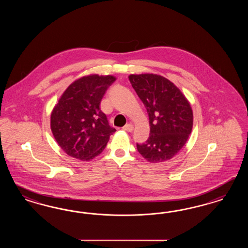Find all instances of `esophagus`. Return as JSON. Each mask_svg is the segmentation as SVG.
Segmentation results:
<instances>
[{
	"label": "esophagus",
	"instance_id": "esophagus-1",
	"mask_svg": "<svg viewBox=\"0 0 248 248\" xmlns=\"http://www.w3.org/2000/svg\"><path fill=\"white\" fill-rule=\"evenodd\" d=\"M124 131H126V132H132L134 130V126L131 124H125L124 127H123Z\"/></svg>",
	"mask_w": 248,
	"mask_h": 248
}]
</instances>
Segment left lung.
Returning a JSON list of instances; mask_svg holds the SVG:
<instances>
[{
    "label": "left lung",
    "mask_w": 248,
    "mask_h": 248,
    "mask_svg": "<svg viewBox=\"0 0 248 248\" xmlns=\"http://www.w3.org/2000/svg\"><path fill=\"white\" fill-rule=\"evenodd\" d=\"M130 83L145 106L150 135L137 151L151 163L173 157L187 141L193 128V112L181 91L161 75H131Z\"/></svg>",
    "instance_id": "obj_1"
}]
</instances>
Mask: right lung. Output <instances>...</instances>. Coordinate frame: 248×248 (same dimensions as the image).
<instances>
[{"label":"right lung","instance_id":"obj_1","mask_svg":"<svg viewBox=\"0 0 248 248\" xmlns=\"http://www.w3.org/2000/svg\"><path fill=\"white\" fill-rule=\"evenodd\" d=\"M114 81L112 75L82 77L69 85L54 106L51 129L70 156L84 161L97 156L116 131L100 108L105 92Z\"/></svg>","mask_w":248,"mask_h":248}]
</instances>
